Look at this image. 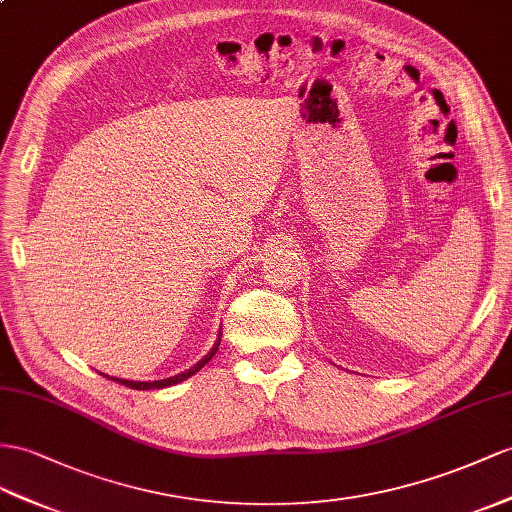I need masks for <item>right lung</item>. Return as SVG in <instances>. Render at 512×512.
I'll return each instance as SVG.
<instances>
[{"label":"right lung","mask_w":512,"mask_h":512,"mask_svg":"<svg viewBox=\"0 0 512 512\" xmlns=\"http://www.w3.org/2000/svg\"><path fill=\"white\" fill-rule=\"evenodd\" d=\"M218 346H220V335H218V339H216V344H214V348L207 352V355L196 363V365H192L190 370H186V372H181V374H177V376H170V378H162V381H153V383H140V381H125V378H114V376H108L110 381H116V383H121V385H125V387H131V389H162V387H170V385H177V383H181V381H186V378H190V376H194L196 372H199L205 363H209V359H212L216 352H218ZM106 376V374H103Z\"/></svg>","instance_id":"add662e5"}]
</instances>
